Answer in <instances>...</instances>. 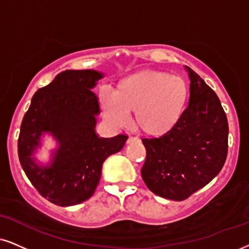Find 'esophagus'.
<instances>
[{
    "mask_svg": "<svg viewBox=\"0 0 249 249\" xmlns=\"http://www.w3.org/2000/svg\"><path fill=\"white\" fill-rule=\"evenodd\" d=\"M135 141H139L137 137H133V135H130L127 139V143H132V142H135Z\"/></svg>",
    "mask_w": 249,
    "mask_h": 249,
    "instance_id": "1",
    "label": "esophagus"
}]
</instances>
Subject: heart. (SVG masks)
I'll return each instance as SVG.
<instances>
[{
    "mask_svg": "<svg viewBox=\"0 0 249 249\" xmlns=\"http://www.w3.org/2000/svg\"><path fill=\"white\" fill-rule=\"evenodd\" d=\"M187 88L180 78L161 71H141L119 81L115 93L103 89L100 101L106 121L115 127L126 126L128 112L143 133L161 135L180 117Z\"/></svg>",
    "mask_w": 249,
    "mask_h": 249,
    "instance_id": "obj_1",
    "label": "heart"
}]
</instances>
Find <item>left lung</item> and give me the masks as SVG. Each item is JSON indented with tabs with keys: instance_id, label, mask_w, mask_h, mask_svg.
<instances>
[{
	"instance_id": "obj_1",
	"label": "left lung",
	"mask_w": 249,
	"mask_h": 249,
	"mask_svg": "<svg viewBox=\"0 0 249 249\" xmlns=\"http://www.w3.org/2000/svg\"><path fill=\"white\" fill-rule=\"evenodd\" d=\"M190 102L171 130L142 138L144 184L165 199L182 201L219 174L228 155L229 124L218 96L186 67Z\"/></svg>"
}]
</instances>
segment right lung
<instances>
[{"label":"right lung","instance_id":"right-lung-1","mask_svg":"<svg viewBox=\"0 0 249 249\" xmlns=\"http://www.w3.org/2000/svg\"><path fill=\"white\" fill-rule=\"evenodd\" d=\"M103 74L94 70H67L37 89L20 125L18 157L36 190L61 207L89 199L101 178L107 157L119 152L127 135L99 138L95 133L99 100L92 92ZM43 131L59 142L51 164L36 165L32 157Z\"/></svg>","mask_w":249,"mask_h":249}]
</instances>
